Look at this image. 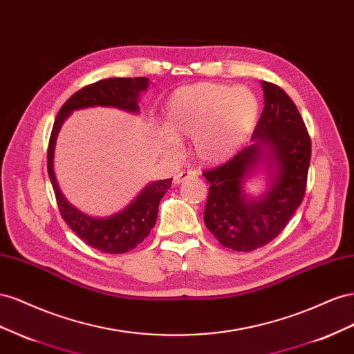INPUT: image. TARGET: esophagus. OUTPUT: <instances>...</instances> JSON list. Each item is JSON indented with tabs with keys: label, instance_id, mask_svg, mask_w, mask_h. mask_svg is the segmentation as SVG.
Masks as SVG:
<instances>
[{
	"label": "esophagus",
	"instance_id": "34e87169",
	"mask_svg": "<svg viewBox=\"0 0 354 354\" xmlns=\"http://www.w3.org/2000/svg\"><path fill=\"white\" fill-rule=\"evenodd\" d=\"M196 176H197V174H196L194 170H180L179 174L175 175L174 183H175V184H180V183H184V180L193 179V178H196Z\"/></svg>",
	"mask_w": 354,
	"mask_h": 354
}]
</instances>
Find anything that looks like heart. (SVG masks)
Masks as SVG:
<instances>
[{
	"instance_id": "b5f03b06",
	"label": "heart",
	"mask_w": 354,
	"mask_h": 354,
	"mask_svg": "<svg viewBox=\"0 0 354 354\" xmlns=\"http://www.w3.org/2000/svg\"><path fill=\"white\" fill-rule=\"evenodd\" d=\"M259 111L246 87L198 83L175 90L165 108L161 142L169 154L180 153V140L194 138V156L207 165L233 157L245 144Z\"/></svg>"
}]
</instances>
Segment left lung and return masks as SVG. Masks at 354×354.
<instances>
[{
  "mask_svg": "<svg viewBox=\"0 0 354 354\" xmlns=\"http://www.w3.org/2000/svg\"><path fill=\"white\" fill-rule=\"evenodd\" d=\"M264 109L252 139L227 163L206 170L209 196L205 224L222 246L250 252L266 246L288 225L302 203L311 157V140L297 105L283 88L261 82ZM266 163L272 184L261 198L248 196L245 179Z\"/></svg>",
  "mask_w": 354,
  "mask_h": 354,
  "instance_id": "1",
  "label": "left lung"
}]
</instances>
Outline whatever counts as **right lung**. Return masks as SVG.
I'll return each instance as SVG.
<instances>
[{"label":"right lung","instance_id":"add662e5","mask_svg":"<svg viewBox=\"0 0 354 354\" xmlns=\"http://www.w3.org/2000/svg\"><path fill=\"white\" fill-rule=\"evenodd\" d=\"M148 78H106L88 84L71 96L56 115L47 149V169L53 185L59 212L69 228L92 246L106 254H126L135 249L154 228L160 200L171 185V178L156 180L140 191L139 196L118 214L108 218H92L84 215L60 191L53 170L55 145L65 118L75 109L90 106H114L139 113V93L148 88Z\"/></svg>","mask_w":354,"mask_h":354}]
</instances>
